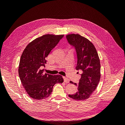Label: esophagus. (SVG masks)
<instances>
[{"instance_id":"obj_1","label":"esophagus","mask_w":125,"mask_h":125,"mask_svg":"<svg viewBox=\"0 0 125 125\" xmlns=\"http://www.w3.org/2000/svg\"><path fill=\"white\" fill-rule=\"evenodd\" d=\"M63 80H64V82H65V83H69V79L65 77H63Z\"/></svg>"}]
</instances>
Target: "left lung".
I'll return each mask as SVG.
<instances>
[{
	"instance_id": "8db88e82",
	"label": "left lung",
	"mask_w": 125,
	"mask_h": 125,
	"mask_svg": "<svg viewBox=\"0 0 125 125\" xmlns=\"http://www.w3.org/2000/svg\"><path fill=\"white\" fill-rule=\"evenodd\" d=\"M68 43L75 47L78 61L76 70L83 73L78 84L70 81L78 86V91L69 96L75 100L89 99L96 89L101 78L100 60L95 46L91 42L78 34L66 35Z\"/></svg>"
}]
</instances>
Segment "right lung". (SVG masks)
<instances>
[{
	"label": "right lung",
	"instance_id": "1",
	"mask_svg": "<svg viewBox=\"0 0 125 125\" xmlns=\"http://www.w3.org/2000/svg\"><path fill=\"white\" fill-rule=\"evenodd\" d=\"M64 35L45 34L37 37L25 48L20 58L19 75L21 83L29 96L35 100L50 96L54 85L63 82L60 75L44 73L42 66L46 63V58Z\"/></svg>",
	"mask_w": 125,
	"mask_h": 125
}]
</instances>
